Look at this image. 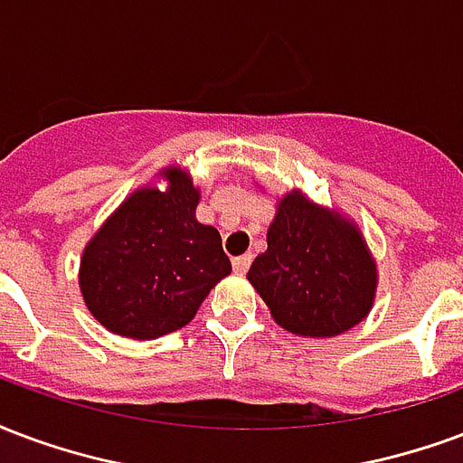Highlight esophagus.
I'll list each match as a JSON object with an SVG mask.
<instances>
[{"label":"esophagus","instance_id":"obj_1","mask_svg":"<svg viewBox=\"0 0 463 463\" xmlns=\"http://www.w3.org/2000/svg\"><path fill=\"white\" fill-rule=\"evenodd\" d=\"M250 265H252V255H241V258H235L232 260V269L238 272V275H245L250 269Z\"/></svg>","mask_w":463,"mask_h":463}]
</instances>
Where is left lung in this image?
Segmentation results:
<instances>
[{
    "instance_id": "left-lung-1",
    "label": "left lung",
    "mask_w": 463,
    "mask_h": 463,
    "mask_svg": "<svg viewBox=\"0 0 463 463\" xmlns=\"http://www.w3.org/2000/svg\"><path fill=\"white\" fill-rule=\"evenodd\" d=\"M248 279L279 326L297 336H338L371 311L375 262L341 215L292 191L277 205L267 250Z\"/></svg>"
}]
</instances>
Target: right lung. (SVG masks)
Returning a JSON list of instances; mask_svg holds the SVG:
<instances>
[{"label": "right lung", "instance_id": "obj_1", "mask_svg": "<svg viewBox=\"0 0 463 463\" xmlns=\"http://www.w3.org/2000/svg\"><path fill=\"white\" fill-rule=\"evenodd\" d=\"M166 191L127 198L80 262V292L102 326L149 341L186 326L215 282L231 275L221 232L196 221L198 191L186 171H164Z\"/></svg>", "mask_w": 463, "mask_h": 463}]
</instances>
